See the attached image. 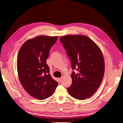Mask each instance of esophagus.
<instances>
[{"instance_id": "esophagus-1", "label": "esophagus", "mask_w": 123, "mask_h": 123, "mask_svg": "<svg viewBox=\"0 0 123 123\" xmlns=\"http://www.w3.org/2000/svg\"><path fill=\"white\" fill-rule=\"evenodd\" d=\"M62 77H61V78H59V81L60 82V81H62Z\"/></svg>"}]
</instances>
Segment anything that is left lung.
Listing matches in <instances>:
<instances>
[{
    "label": "left lung",
    "instance_id": "1",
    "mask_svg": "<svg viewBox=\"0 0 123 123\" xmlns=\"http://www.w3.org/2000/svg\"><path fill=\"white\" fill-rule=\"evenodd\" d=\"M60 40L71 61L72 83L67 89L69 94L78 100L91 97L100 86L105 72L102 51L93 40L85 35H68Z\"/></svg>",
    "mask_w": 123,
    "mask_h": 123
}]
</instances>
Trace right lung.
I'll list each match as a JSON object with an SVG mask.
<instances>
[{"mask_svg": "<svg viewBox=\"0 0 123 123\" xmlns=\"http://www.w3.org/2000/svg\"><path fill=\"white\" fill-rule=\"evenodd\" d=\"M58 36L40 35L25 41L18 52L19 79L28 94L38 100L52 95L58 85L50 74L46 64L51 47Z\"/></svg>", "mask_w": 123, "mask_h": 123, "instance_id": "obj_1", "label": "right lung"}]
</instances>
